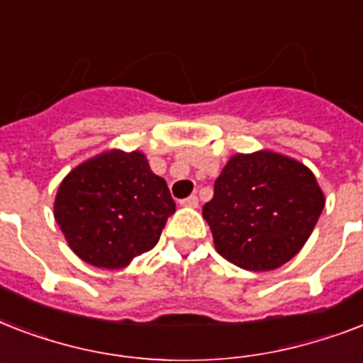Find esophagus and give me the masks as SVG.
Masks as SVG:
<instances>
[{
	"label": "esophagus",
	"mask_w": 363,
	"mask_h": 363,
	"mask_svg": "<svg viewBox=\"0 0 363 363\" xmlns=\"http://www.w3.org/2000/svg\"><path fill=\"white\" fill-rule=\"evenodd\" d=\"M198 203H199L198 196H188V198L181 199L182 207H198Z\"/></svg>",
	"instance_id": "obj_1"
}]
</instances>
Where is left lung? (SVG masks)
<instances>
[{
	"mask_svg": "<svg viewBox=\"0 0 363 363\" xmlns=\"http://www.w3.org/2000/svg\"><path fill=\"white\" fill-rule=\"evenodd\" d=\"M324 209V194L303 164L275 152L233 156L203 205L220 256L248 271L292 259Z\"/></svg>",
	"mask_w": 363,
	"mask_h": 363,
	"instance_id": "8db88e82",
	"label": "left lung"
}]
</instances>
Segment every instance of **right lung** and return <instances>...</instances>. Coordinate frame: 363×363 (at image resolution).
I'll use <instances>...</instances> for the list:
<instances>
[{
	"label": "right lung",
	"mask_w": 363,
	"mask_h": 363,
	"mask_svg": "<svg viewBox=\"0 0 363 363\" xmlns=\"http://www.w3.org/2000/svg\"><path fill=\"white\" fill-rule=\"evenodd\" d=\"M175 201L141 152L111 150L71 171L54 216L86 264L121 269L158 242Z\"/></svg>",
	"instance_id": "obj_1"
}]
</instances>
